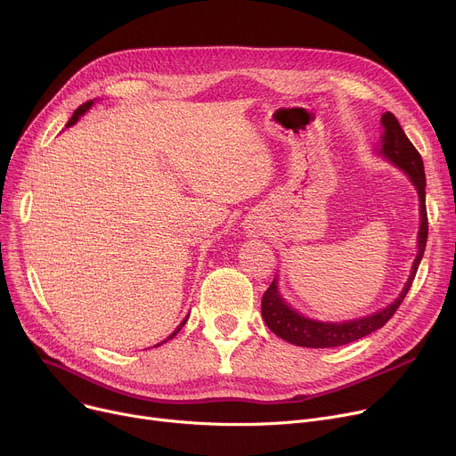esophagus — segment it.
<instances>
[{
  "label": "esophagus",
  "instance_id": "34e87169",
  "mask_svg": "<svg viewBox=\"0 0 456 456\" xmlns=\"http://www.w3.org/2000/svg\"><path fill=\"white\" fill-rule=\"evenodd\" d=\"M254 229H256V227H252V232H254Z\"/></svg>",
  "mask_w": 456,
  "mask_h": 456
}]
</instances>
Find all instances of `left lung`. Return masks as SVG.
Listing matches in <instances>:
<instances>
[{
    "label": "left lung",
    "mask_w": 456,
    "mask_h": 456,
    "mask_svg": "<svg viewBox=\"0 0 456 456\" xmlns=\"http://www.w3.org/2000/svg\"><path fill=\"white\" fill-rule=\"evenodd\" d=\"M384 134L380 137V151L386 159L392 160L395 166L404 169V173L410 176L413 185L419 191V202H420V231H419V254L413 262V269L410 274V280L404 285L403 294L380 312H375L362 319H354L348 322H321L308 317L299 315L296 310H292L278 294L276 280L271 283V287L265 290L262 297V315L267 322V327L281 339L306 348H334L341 345L354 343L379 329L392 319V315L397 312L401 303L404 301L408 290L411 289V283L415 280L417 269L420 265V259L424 256L426 241H428V211H426V175H424V164L422 157L417 151V148L411 144V141L406 137L404 129L401 127L397 117L392 111H386L380 117Z\"/></svg>",
    "instance_id": "1"
}]
</instances>
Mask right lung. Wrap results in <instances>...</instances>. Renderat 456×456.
<instances>
[{"instance_id":"add662e5","label":"right lung","mask_w":456,"mask_h":456,"mask_svg":"<svg viewBox=\"0 0 456 456\" xmlns=\"http://www.w3.org/2000/svg\"><path fill=\"white\" fill-rule=\"evenodd\" d=\"M92 104H94V102H92V101H86V102H85V104H81V106H79V108H77V110H76V111H74V115H72V118H70V120H69V124H67V126H72V124H76V120H77V118H79V117H81V115H83V113H85V111H86V110H88V108H90V106H92ZM185 321H187V319H185ZM185 321H183V322H182V324H180V329H182V327H183V324H185ZM180 329H176V332H173V334H171V336H169V338H167V339H171V338H175V336H176V334H178V330H180ZM162 343H166V341H162ZM162 343H159V345H155V346H160V345H162Z\"/></svg>"}]
</instances>
